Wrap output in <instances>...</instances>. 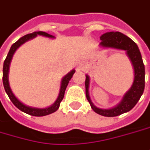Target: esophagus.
<instances>
[{
    "mask_svg": "<svg viewBox=\"0 0 150 150\" xmlns=\"http://www.w3.org/2000/svg\"><path fill=\"white\" fill-rule=\"evenodd\" d=\"M76 69H82V66H81V65H78Z\"/></svg>",
    "mask_w": 150,
    "mask_h": 150,
    "instance_id": "esophagus-1",
    "label": "esophagus"
}]
</instances>
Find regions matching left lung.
Listing matches in <instances>:
<instances>
[{
  "instance_id": "1",
  "label": "left lung",
  "mask_w": 150,
  "mask_h": 150,
  "mask_svg": "<svg viewBox=\"0 0 150 150\" xmlns=\"http://www.w3.org/2000/svg\"><path fill=\"white\" fill-rule=\"evenodd\" d=\"M100 46L103 47H111V48L120 49L127 51L128 57L131 59L134 68V81L131 89L123 97L122 101L119 104L110 110H103L97 108L93 105L90 99L88 88H89V77L86 75V96L89 102L92 109L97 114L103 116L114 117L121 114H124L132 110L138 100L140 99L142 94L144 91L145 86V69L144 64L142 59L140 51L137 44L130 39L128 36L125 35L120 32H107L100 37Z\"/></svg>"
}]
</instances>
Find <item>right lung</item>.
Listing matches in <instances>:
<instances>
[{
    "label": "right lung",
    "mask_w": 150,
    "mask_h": 150,
    "mask_svg": "<svg viewBox=\"0 0 150 150\" xmlns=\"http://www.w3.org/2000/svg\"><path fill=\"white\" fill-rule=\"evenodd\" d=\"M37 35H43V36H47V37H50V38H53L54 36H52V35H49L46 32H43V31H37V32H34V33H31V34H28L24 36L21 37L18 41H16L14 44H13V46L11 47V48L9 50V52L7 54V56L6 57L4 61V64H3V75H2V81H3V86H4L5 91L6 94L8 95L10 100L13 102L14 105L23 112L28 114V115H30L33 116H44V115H50L55 111H57V109L59 108V105H60V103L63 100L64 98V93H65V89H66L67 86L69 84V81H70V79L72 78V76L74 75V73L75 72V70H72L70 71L67 75H65L63 80H62V84H61V88H60V93L58 95V98L56 100V102L48 108H46V109H37V108H32V107H29V106H26L24 105L23 103H22L21 102L19 101L15 96L13 95V93L12 92L10 86H9V82H8V71H9V65H10V63H11V60H12V57L13 55L15 52V51L22 44H23L25 41L33 39L34 37H35Z\"/></svg>",
    "instance_id": "right-lung-1"
}]
</instances>
